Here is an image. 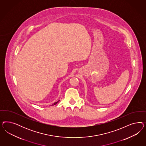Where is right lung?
<instances>
[{
  "label": "right lung",
  "mask_w": 146,
  "mask_h": 146,
  "mask_svg": "<svg viewBox=\"0 0 146 146\" xmlns=\"http://www.w3.org/2000/svg\"><path fill=\"white\" fill-rule=\"evenodd\" d=\"M59 101H57V102H55V103H53V104H52V106H54V105H56V104H57V103L58 102H59Z\"/></svg>",
  "instance_id": "add662e5"
}]
</instances>
